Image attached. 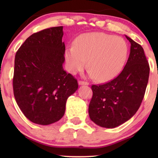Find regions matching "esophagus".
<instances>
[{"label":"esophagus","mask_w":158,"mask_h":158,"mask_svg":"<svg viewBox=\"0 0 158 158\" xmlns=\"http://www.w3.org/2000/svg\"><path fill=\"white\" fill-rule=\"evenodd\" d=\"M78 84H79V85H89V83H88V82L83 81H78Z\"/></svg>","instance_id":"1"}]
</instances>
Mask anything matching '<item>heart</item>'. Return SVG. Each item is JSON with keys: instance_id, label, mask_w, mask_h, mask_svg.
I'll use <instances>...</instances> for the list:
<instances>
[{"instance_id": "heart-1", "label": "heart", "mask_w": 158, "mask_h": 158, "mask_svg": "<svg viewBox=\"0 0 158 158\" xmlns=\"http://www.w3.org/2000/svg\"><path fill=\"white\" fill-rule=\"evenodd\" d=\"M128 44L119 36L101 32L80 36L75 46L65 52L68 70L75 74L86 64L88 74L99 81H109L119 74L128 55Z\"/></svg>"}]
</instances>
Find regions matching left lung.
I'll list each match as a JSON object with an SVG mask.
<instances>
[{"label":"left lung","mask_w":158,"mask_h":158,"mask_svg":"<svg viewBox=\"0 0 158 158\" xmlns=\"http://www.w3.org/2000/svg\"><path fill=\"white\" fill-rule=\"evenodd\" d=\"M126 37L131 48L123 70L112 81L91 86L89 116L95 124L105 128H114L130 119L139 109L148 85L150 66L144 49Z\"/></svg>","instance_id":"obj_1"}]
</instances>
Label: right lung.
I'll list each match as a JSON object with an SVG mask.
<instances>
[{"instance_id":"1","label":"right lung","mask_w":158,"mask_h":158,"mask_svg":"<svg viewBox=\"0 0 158 158\" xmlns=\"http://www.w3.org/2000/svg\"><path fill=\"white\" fill-rule=\"evenodd\" d=\"M63 27H51L29 36L16 52L13 88L24 116L48 125L59 121L67 99L78 88L77 80L63 70Z\"/></svg>"}]
</instances>
